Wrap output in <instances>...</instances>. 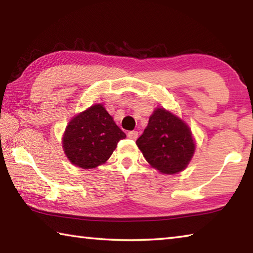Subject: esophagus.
Here are the masks:
<instances>
[{
    "instance_id": "obj_1",
    "label": "esophagus",
    "mask_w": 253,
    "mask_h": 253,
    "mask_svg": "<svg viewBox=\"0 0 253 253\" xmlns=\"http://www.w3.org/2000/svg\"><path fill=\"white\" fill-rule=\"evenodd\" d=\"M127 136L129 137L130 139H137V137H138V132L137 131H135V130H131V131H128V134H127Z\"/></svg>"
}]
</instances>
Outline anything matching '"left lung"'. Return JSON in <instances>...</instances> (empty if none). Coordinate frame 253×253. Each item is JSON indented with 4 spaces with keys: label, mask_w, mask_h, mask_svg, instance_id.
I'll use <instances>...</instances> for the list:
<instances>
[{
    "label": "left lung",
    "mask_w": 253,
    "mask_h": 253,
    "mask_svg": "<svg viewBox=\"0 0 253 253\" xmlns=\"http://www.w3.org/2000/svg\"><path fill=\"white\" fill-rule=\"evenodd\" d=\"M136 144L149 164L164 174L181 172L195 151L190 128L164 108L154 111Z\"/></svg>",
    "instance_id": "1"
}]
</instances>
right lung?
I'll list each match as a JSON object with an SVG mask.
<instances>
[{"label": "right lung", "instance_id": "obj_1", "mask_svg": "<svg viewBox=\"0 0 253 253\" xmlns=\"http://www.w3.org/2000/svg\"><path fill=\"white\" fill-rule=\"evenodd\" d=\"M125 137L102 105H93L71 119L62 144L72 164L89 169L104 164Z\"/></svg>", "mask_w": 253, "mask_h": 253}]
</instances>
